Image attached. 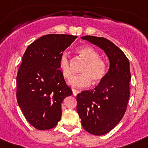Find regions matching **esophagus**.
<instances>
[{
	"mask_svg": "<svg viewBox=\"0 0 148 148\" xmlns=\"http://www.w3.org/2000/svg\"><path fill=\"white\" fill-rule=\"evenodd\" d=\"M80 92V91L78 90H75V89H73V93L74 95H77L78 93Z\"/></svg>",
	"mask_w": 148,
	"mask_h": 148,
	"instance_id": "1",
	"label": "esophagus"
}]
</instances>
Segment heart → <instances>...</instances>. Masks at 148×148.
Listing matches in <instances>:
<instances>
[{
    "label": "heart",
    "instance_id": "obj_1",
    "mask_svg": "<svg viewBox=\"0 0 148 148\" xmlns=\"http://www.w3.org/2000/svg\"><path fill=\"white\" fill-rule=\"evenodd\" d=\"M77 53L86 63L81 70L82 74L72 77L69 81V84L74 87L83 88L89 87L91 84V80L95 84L100 82L105 76L107 68L105 63L99 58L97 51L90 46L85 45L78 47ZM58 66L63 76L67 79L70 78L72 73L70 58L66 52L63 53L60 56Z\"/></svg>",
    "mask_w": 148,
    "mask_h": 148
}]
</instances>
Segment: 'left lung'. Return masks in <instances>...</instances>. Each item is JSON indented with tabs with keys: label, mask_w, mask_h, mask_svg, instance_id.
<instances>
[{
	"label": "left lung",
	"mask_w": 148,
	"mask_h": 148,
	"mask_svg": "<svg viewBox=\"0 0 148 148\" xmlns=\"http://www.w3.org/2000/svg\"><path fill=\"white\" fill-rule=\"evenodd\" d=\"M87 40L104 50L109 70L94 90L77 95V112L86 131L95 136L108 133L124 116L130 97V62L125 53L104 38L86 35Z\"/></svg>",
	"instance_id": "8db88e82"
}]
</instances>
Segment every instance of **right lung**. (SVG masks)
<instances>
[{
	"label": "right lung",
	"mask_w": 148,
	"mask_h": 148,
	"mask_svg": "<svg viewBox=\"0 0 148 148\" xmlns=\"http://www.w3.org/2000/svg\"><path fill=\"white\" fill-rule=\"evenodd\" d=\"M77 36L49 34L28 46L17 75V101L29 124L49 130L61 118V103L73 94L58 66L60 56Z\"/></svg>",
	"instance_id": "right-lung-1"
}]
</instances>
